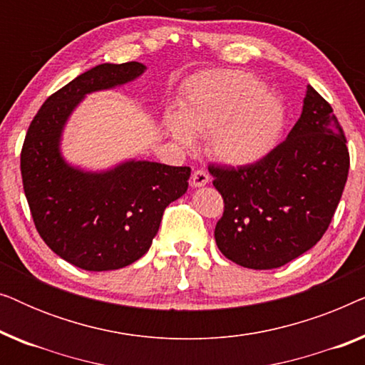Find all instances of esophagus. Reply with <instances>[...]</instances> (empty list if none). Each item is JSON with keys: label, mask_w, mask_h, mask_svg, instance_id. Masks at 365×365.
<instances>
[{"label": "esophagus", "mask_w": 365, "mask_h": 365, "mask_svg": "<svg viewBox=\"0 0 365 365\" xmlns=\"http://www.w3.org/2000/svg\"><path fill=\"white\" fill-rule=\"evenodd\" d=\"M209 182V174L206 171H202V169H197V171L192 173L191 176V186L192 187H202L206 186Z\"/></svg>", "instance_id": "obj_1"}]
</instances>
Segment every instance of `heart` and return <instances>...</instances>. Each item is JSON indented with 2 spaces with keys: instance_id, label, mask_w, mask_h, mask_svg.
I'll use <instances>...</instances> for the list:
<instances>
[{
  "instance_id": "b5f03b06",
  "label": "heart",
  "mask_w": 365,
  "mask_h": 365,
  "mask_svg": "<svg viewBox=\"0 0 365 365\" xmlns=\"http://www.w3.org/2000/svg\"><path fill=\"white\" fill-rule=\"evenodd\" d=\"M164 123L184 146H192L194 133H207V153L214 159L247 168L277 148L286 128V106L252 74L216 69L186 84L179 113H168Z\"/></svg>"
}]
</instances>
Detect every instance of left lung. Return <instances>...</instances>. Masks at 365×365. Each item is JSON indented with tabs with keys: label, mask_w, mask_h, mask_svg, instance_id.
<instances>
[{
	"label": "left lung",
	"mask_w": 365,
	"mask_h": 365,
	"mask_svg": "<svg viewBox=\"0 0 365 365\" xmlns=\"http://www.w3.org/2000/svg\"><path fill=\"white\" fill-rule=\"evenodd\" d=\"M209 173L224 199L219 251L242 267L276 269L327 231L349 174L346 136L331 104L307 86L301 118L264 161Z\"/></svg>",
	"instance_id": "left-lung-1"
}]
</instances>
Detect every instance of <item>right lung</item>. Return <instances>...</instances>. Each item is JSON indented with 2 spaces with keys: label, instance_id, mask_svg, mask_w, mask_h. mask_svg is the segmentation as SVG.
<instances>
[{
  "label": "right lung",
  "instance_id": "right-lung-1",
  "mask_svg": "<svg viewBox=\"0 0 365 365\" xmlns=\"http://www.w3.org/2000/svg\"><path fill=\"white\" fill-rule=\"evenodd\" d=\"M143 63H104L51 94L29 124L21 178L39 236L53 252L84 271L126 267L151 247L163 212L187 191L191 168L126 159L103 171L73 166L63 133L86 94L134 81Z\"/></svg>",
  "mask_w": 365,
  "mask_h": 365
}]
</instances>
